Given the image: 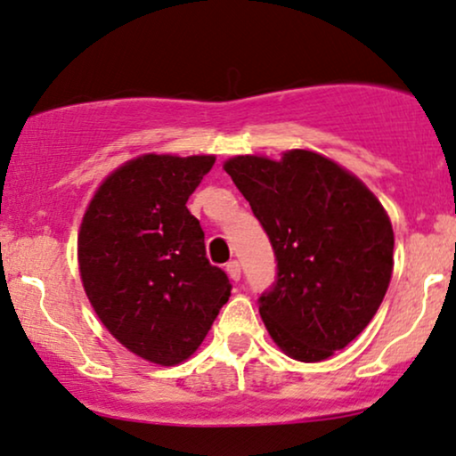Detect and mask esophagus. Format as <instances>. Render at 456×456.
Segmentation results:
<instances>
[{
    "label": "esophagus",
    "instance_id": "esophagus-1",
    "mask_svg": "<svg viewBox=\"0 0 456 456\" xmlns=\"http://www.w3.org/2000/svg\"><path fill=\"white\" fill-rule=\"evenodd\" d=\"M224 270H227L229 278H232V281H235V282H238L240 278H242V265H240L238 261H229L227 265H224Z\"/></svg>",
    "mask_w": 456,
    "mask_h": 456
}]
</instances>
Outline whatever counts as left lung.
Returning a JSON list of instances; mask_svg holds the SVG:
<instances>
[{
  "instance_id": "left-lung-1",
  "label": "left lung",
  "mask_w": 456,
  "mask_h": 456,
  "mask_svg": "<svg viewBox=\"0 0 456 456\" xmlns=\"http://www.w3.org/2000/svg\"><path fill=\"white\" fill-rule=\"evenodd\" d=\"M270 238L276 282L259 314L273 342L314 363L348 346L380 308L393 273V227L356 175L312 151L281 161H224Z\"/></svg>"
}]
</instances>
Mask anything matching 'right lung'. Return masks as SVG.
<instances>
[{
    "instance_id": "obj_1",
    "label": "right lung",
    "mask_w": 456,
    "mask_h": 456,
    "mask_svg": "<svg viewBox=\"0 0 456 456\" xmlns=\"http://www.w3.org/2000/svg\"><path fill=\"white\" fill-rule=\"evenodd\" d=\"M212 155H142L103 180L78 233L80 278L114 338L157 365L200 348L232 295L186 201Z\"/></svg>"
}]
</instances>
